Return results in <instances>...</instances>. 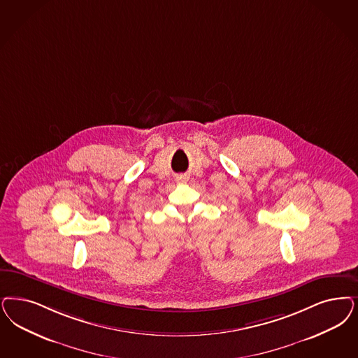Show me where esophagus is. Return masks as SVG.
Returning a JSON list of instances; mask_svg holds the SVG:
<instances>
[{"label": "esophagus", "instance_id": "esophagus-1", "mask_svg": "<svg viewBox=\"0 0 358 358\" xmlns=\"http://www.w3.org/2000/svg\"><path fill=\"white\" fill-rule=\"evenodd\" d=\"M178 182H186V177H178Z\"/></svg>", "mask_w": 358, "mask_h": 358}]
</instances>
